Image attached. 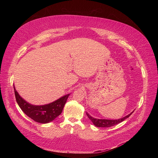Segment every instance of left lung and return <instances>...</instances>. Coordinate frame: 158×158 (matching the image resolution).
Listing matches in <instances>:
<instances>
[{
  "label": "left lung",
  "mask_w": 158,
  "mask_h": 158,
  "mask_svg": "<svg viewBox=\"0 0 158 158\" xmlns=\"http://www.w3.org/2000/svg\"><path fill=\"white\" fill-rule=\"evenodd\" d=\"M134 112V110L131 112V113L128 115H127L126 116L123 118H120L118 119H96V118H94L92 116H91V115H89L87 112H86V115L87 116V117L89 118V119L91 120L93 123L94 124V126L99 127H109L111 126H114L121 122H123L124 120H125L126 119L128 118L132 114V112Z\"/></svg>",
  "instance_id": "obj_1"
}]
</instances>
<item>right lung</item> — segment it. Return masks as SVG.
<instances>
[{"instance_id":"right-lung-1","label":"right lung","mask_w":158,"mask_h":158,"mask_svg":"<svg viewBox=\"0 0 158 158\" xmlns=\"http://www.w3.org/2000/svg\"><path fill=\"white\" fill-rule=\"evenodd\" d=\"M16 101L22 110L35 122L46 124L54 120L63 110L64 106L70 94H66L56 101L45 105H33L22 98L17 93L14 85Z\"/></svg>"}]
</instances>
